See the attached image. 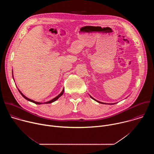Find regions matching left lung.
Here are the masks:
<instances>
[{"mask_svg": "<svg viewBox=\"0 0 154 154\" xmlns=\"http://www.w3.org/2000/svg\"><path fill=\"white\" fill-rule=\"evenodd\" d=\"M90 97H91L93 99H94L95 101H96V102H99V103H103V102H99V101H98V100H96V99H94L93 97H91L90 95ZM105 104H109V105L111 104V105H112V104H115V103H105Z\"/></svg>", "mask_w": 154, "mask_h": 154, "instance_id": "8db88e82", "label": "left lung"}]
</instances>
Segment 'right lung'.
<instances>
[{"label": "right lung", "mask_w": 154, "mask_h": 154, "mask_svg": "<svg viewBox=\"0 0 154 154\" xmlns=\"http://www.w3.org/2000/svg\"><path fill=\"white\" fill-rule=\"evenodd\" d=\"M14 79V78H13ZM19 90V93H20V94L23 96V97L24 98H25L26 100H29V101H30V102H33V103H36V104H42V103H41V102H35V101H34V100H32V99H29V98H27L26 96H25L23 93H22L20 91V90ZM64 88L63 89V90H62V91H61V93L59 94V95H58L57 97H55V98H54L53 99H52L51 100H49V101H48V102H45V103H52V102H55V100H57L60 96H61L62 95H63V93H64Z\"/></svg>", "instance_id": "right-lung-1"}]
</instances>
